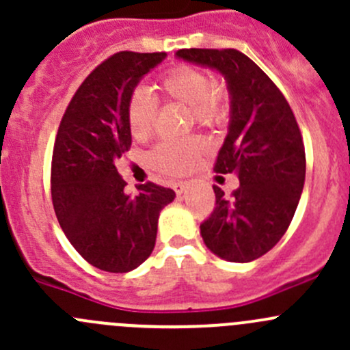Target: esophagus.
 <instances>
[{
	"label": "esophagus",
	"instance_id": "34e87169",
	"mask_svg": "<svg viewBox=\"0 0 350 350\" xmlns=\"http://www.w3.org/2000/svg\"><path fill=\"white\" fill-rule=\"evenodd\" d=\"M188 186L189 185L186 181H178V183H174V191L178 193V195H183V193L188 189Z\"/></svg>",
	"mask_w": 350,
	"mask_h": 350
}]
</instances>
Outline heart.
I'll list each match as a JSON object with an SVG mask.
<instances>
[{"instance_id": "heart-1", "label": "heart", "mask_w": 350, "mask_h": 350, "mask_svg": "<svg viewBox=\"0 0 350 350\" xmlns=\"http://www.w3.org/2000/svg\"><path fill=\"white\" fill-rule=\"evenodd\" d=\"M161 91L171 101L191 108L193 118L201 125H217L227 113L224 91L211 83V77L195 66H174L161 77ZM157 116V101L146 88H135L126 101V122L135 139L150 135ZM203 152V142L196 137L164 140L150 154L155 169L167 174H185Z\"/></svg>"}]
</instances>
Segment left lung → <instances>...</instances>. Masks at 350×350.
I'll list each match as a JSON object with an SVG mask.
<instances>
[{
	"instance_id": "8db88e82",
	"label": "left lung",
	"mask_w": 350,
	"mask_h": 350,
	"mask_svg": "<svg viewBox=\"0 0 350 350\" xmlns=\"http://www.w3.org/2000/svg\"><path fill=\"white\" fill-rule=\"evenodd\" d=\"M176 57L220 72L230 96L228 133L215 171L235 172L241 186L232 198L213 186L217 206L200 225L201 237L220 259H259L286 234L305 186L298 123L276 84L242 52L183 49Z\"/></svg>"
}]
</instances>
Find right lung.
I'll return each instance as SVG.
<instances>
[{
	"label": "right lung",
	"mask_w": 350,
	"mask_h": 350,
	"mask_svg": "<svg viewBox=\"0 0 350 350\" xmlns=\"http://www.w3.org/2000/svg\"><path fill=\"white\" fill-rule=\"evenodd\" d=\"M165 52H118L84 79L59 125L52 155V203L66 237L107 273H130L152 254L159 213L176 193L147 183L126 195L115 167L132 146L126 101Z\"/></svg>",
	"instance_id": "right-lung-1"
}]
</instances>
